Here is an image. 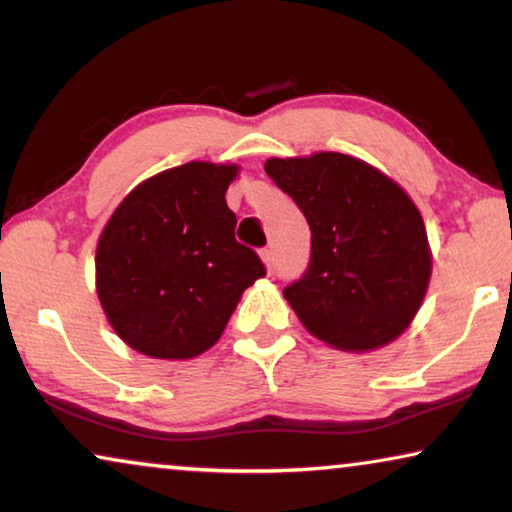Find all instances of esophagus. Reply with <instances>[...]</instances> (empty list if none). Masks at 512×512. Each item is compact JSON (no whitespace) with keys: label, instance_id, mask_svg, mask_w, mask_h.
<instances>
[{"label":"esophagus","instance_id":"34e87169","mask_svg":"<svg viewBox=\"0 0 512 512\" xmlns=\"http://www.w3.org/2000/svg\"><path fill=\"white\" fill-rule=\"evenodd\" d=\"M261 258H263V263H265V268H268V272H275V254H272L270 247L261 249Z\"/></svg>","mask_w":512,"mask_h":512}]
</instances>
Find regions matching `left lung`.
Segmentation results:
<instances>
[{"mask_svg":"<svg viewBox=\"0 0 512 512\" xmlns=\"http://www.w3.org/2000/svg\"><path fill=\"white\" fill-rule=\"evenodd\" d=\"M265 172L312 230L307 270L284 289L307 331L347 352L398 338L431 277L415 202L375 167L345 153L270 158Z\"/></svg>","mask_w":512,"mask_h":512,"instance_id":"obj_1","label":"left lung"}]
</instances>
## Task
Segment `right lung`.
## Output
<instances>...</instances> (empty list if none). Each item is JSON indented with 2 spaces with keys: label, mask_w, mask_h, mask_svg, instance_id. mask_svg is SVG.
I'll list each match as a JSON object with an SVG mask.
<instances>
[{
  "label": "right lung",
  "mask_w": 512,
  "mask_h": 512,
  "mask_svg": "<svg viewBox=\"0 0 512 512\" xmlns=\"http://www.w3.org/2000/svg\"><path fill=\"white\" fill-rule=\"evenodd\" d=\"M235 165L186 163L139 184L102 230L97 296L109 324L153 359H193L221 338L242 291L265 275L235 240Z\"/></svg>",
  "instance_id": "right-lung-1"
}]
</instances>
